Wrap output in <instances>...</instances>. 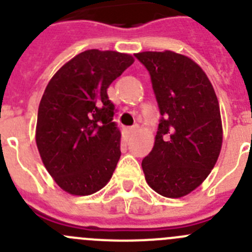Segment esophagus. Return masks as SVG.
Returning <instances> with one entry per match:
<instances>
[{"mask_svg": "<svg viewBox=\"0 0 252 252\" xmlns=\"http://www.w3.org/2000/svg\"><path fill=\"white\" fill-rule=\"evenodd\" d=\"M136 130H138V126H130V128H128V135H133Z\"/></svg>", "mask_w": 252, "mask_h": 252, "instance_id": "1", "label": "esophagus"}]
</instances>
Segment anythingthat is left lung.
I'll return each instance as SVG.
<instances>
[{"instance_id":"left-lung-1","label":"left lung","mask_w":252,"mask_h":252,"mask_svg":"<svg viewBox=\"0 0 252 252\" xmlns=\"http://www.w3.org/2000/svg\"><path fill=\"white\" fill-rule=\"evenodd\" d=\"M135 58L149 71L161 114L141 167L154 191L180 198L196 189L218 160L223 141L218 98L203 70L187 56L166 50Z\"/></svg>"}]
</instances>
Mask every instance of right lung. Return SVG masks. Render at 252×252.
Listing matches in <instances>:
<instances>
[{"instance_id": "obj_1", "label": "right lung", "mask_w": 252, "mask_h": 252, "mask_svg": "<svg viewBox=\"0 0 252 252\" xmlns=\"http://www.w3.org/2000/svg\"><path fill=\"white\" fill-rule=\"evenodd\" d=\"M133 63L129 54L86 50L61 67L44 91L36 146L48 172L70 194L99 191L116 170L121 130L107 89Z\"/></svg>"}]
</instances>
